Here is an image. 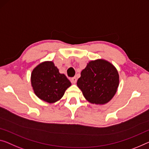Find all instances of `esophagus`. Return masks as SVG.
<instances>
[{
	"label": "esophagus",
	"mask_w": 149,
	"mask_h": 149,
	"mask_svg": "<svg viewBox=\"0 0 149 149\" xmlns=\"http://www.w3.org/2000/svg\"><path fill=\"white\" fill-rule=\"evenodd\" d=\"M70 81L72 84H75L77 82V78L76 77H72L70 79Z\"/></svg>",
	"instance_id": "obj_1"
}]
</instances>
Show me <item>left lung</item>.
<instances>
[{
    "mask_svg": "<svg viewBox=\"0 0 149 149\" xmlns=\"http://www.w3.org/2000/svg\"><path fill=\"white\" fill-rule=\"evenodd\" d=\"M119 85V74L115 67L104 59L91 61L77 81L84 98L92 104H104L115 95Z\"/></svg>",
    "mask_w": 149,
    "mask_h": 149,
    "instance_id": "1",
    "label": "left lung"
}]
</instances>
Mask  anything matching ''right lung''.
<instances>
[{"label": "right lung", "mask_w": 149, "mask_h": 149, "mask_svg": "<svg viewBox=\"0 0 149 149\" xmlns=\"http://www.w3.org/2000/svg\"><path fill=\"white\" fill-rule=\"evenodd\" d=\"M31 80L36 97L49 103L60 100L71 86V82L59 72L52 61L42 62L36 66L32 71Z\"/></svg>", "instance_id": "right-lung-1"}]
</instances>
